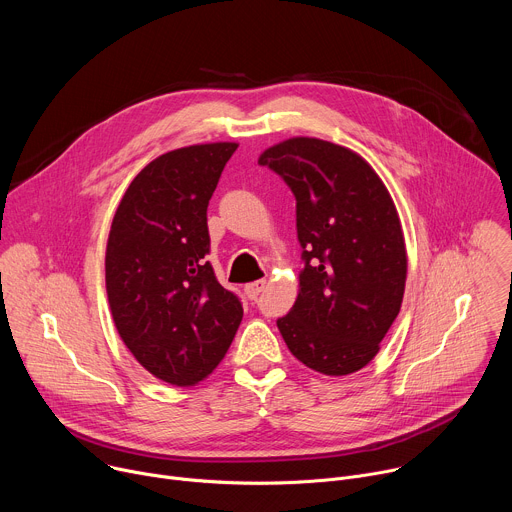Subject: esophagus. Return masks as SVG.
Instances as JSON below:
<instances>
[{
  "instance_id": "34e87169",
  "label": "esophagus",
  "mask_w": 512,
  "mask_h": 512,
  "mask_svg": "<svg viewBox=\"0 0 512 512\" xmlns=\"http://www.w3.org/2000/svg\"><path fill=\"white\" fill-rule=\"evenodd\" d=\"M265 279H257V281H253V283H247L245 285V294L251 298V300H255L261 291H263V287H265Z\"/></svg>"
}]
</instances>
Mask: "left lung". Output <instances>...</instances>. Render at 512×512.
Returning a JSON list of instances; mask_svg holds the SVG:
<instances>
[{
  "label": "left lung",
  "mask_w": 512,
  "mask_h": 512,
  "mask_svg": "<svg viewBox=\"0 0 512 512\" xmlns=\"http://www.w3.org/2000/svg\"><path fill=\"white\" fill-rule=\"evenodd\" d=\"M259 164L296 196L304 249L300 291L277 328L300 362L328 377L360 371L395 322L407 249L395 202L356 152L318 137H289Z\"/></svg>",
  "instance_id": "8db88e82"
}]
</instances>
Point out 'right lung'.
Wrapping results in <instances>:
<instances>
[{
    "label": "right lung",
    "mask_w": 512,
    "mask_h": 512,
    "mask_svg": "<svg viewBox=\"0 0 512 512\" xmlns=\"http://www.w3.org/2000/svg\"><path fill=\"white\" fill-rule=\"evenodd\" d=\"M239 143H198L145 166L125 190L105 255L115 328L156 379L192 387L221 362L243 320L233 291L216 281L208 200Z\"/></svg>",
    "instance_id": "add662e5"
}]
</instances>
